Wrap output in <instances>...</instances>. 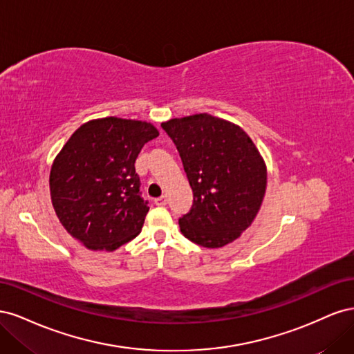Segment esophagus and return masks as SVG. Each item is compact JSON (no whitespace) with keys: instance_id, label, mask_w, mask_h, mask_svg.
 <instances>
[{"instance_id":"1","label":"esophagus","mask_w":354,"mask_h":354,"mask_svg":"<svg viewBox=\"0 0 354 354\" xmlns=\"http://www.w3.org/2000/svg\"><path fill=\"white\" fill-rule=\"evenodd\" d=\"M155 203L158 207H164L165 203H167V196H159V198H156L155 199Z\"/></svg>"}]
</instances>
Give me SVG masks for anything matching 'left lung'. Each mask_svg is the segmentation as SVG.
Instances as JSON below:
<instances>
[{
    "label": "left lung",
    "mask_w": 354,
    "mask_h": 354,
    "mask_svg": "<svg viewBox=\"0 0 354 354\" xmlns=\"http://www.w3.org/2000/svg\"><path fill=\"white\" fill-rule=\"evenodd\" d=\"M173 138L194 190L190 212L180 217L185 236L221 248L248 229L264 199L267 167L242 128L209 113L160 124Z\"/></svg>",
    "instance_id": "8db88e82"
}]
</instances>
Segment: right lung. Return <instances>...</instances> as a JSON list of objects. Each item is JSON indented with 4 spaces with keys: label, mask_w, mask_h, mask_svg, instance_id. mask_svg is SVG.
I'll return each instance as SVG.
<instances>
[{
    "label": "right lung",
    "mask_w": 354,
    "mask_h": 354,
    "mask_svg": "<svg viewBox=\"0 0 354 354\" xmlns=\"http://www.w3.org/2000/svg\"><path fill=\"white\" fill-rule=\"evenodd\" d=\"M158 136L151 122L99 118L82 124L53 160V208L85 248L112 252L140 233L149 207L134 164Z\"/></svg>",
    "instance_id": "obj_1"
}]
</instances>
